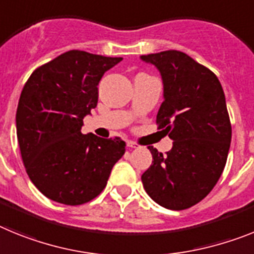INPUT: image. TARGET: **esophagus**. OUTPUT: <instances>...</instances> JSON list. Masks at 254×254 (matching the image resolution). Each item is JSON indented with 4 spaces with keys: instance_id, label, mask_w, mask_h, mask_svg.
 Masks as SVG:
<instances>
[{
    "instance_id": "1",
    "label": "esophagus",
    "mask_w": 254,
    "mask_h": 254,
    "mask_svg": "<svg viewBox=\"0 0 254 254\" xmlns=\"http://www.w3.org/2000/svg\"><path fill=\"white\" fill-rule=\"evenodd\" d=\"M127 147H130V148H139L140 145L138 143L133 142V140H127Z\"/></svg>"
}]
</instances>
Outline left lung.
Masks as SVG:
<instances>
[{
    "label": "left lung",
    "instance_id": "1",
    "mask_svg": "<svg viewBox=\"0 0 254 254\" xmlns=\"http://www.w3.org/2000/svg\"><path fill=\"white\" fill-rule=\"evenodd\" d=\"M164 83L156 123L173 142L162 154L149 145L152 165L142 175L149 197L169 209H187L212 190L224 171L231 124L219 79L206 66L176 50L143 55Z\"/></svg>",
    "mask_w": 254,
    "mask_h": 254
}]
</instances>
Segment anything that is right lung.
I'll return each instance as SVG.
<instances>
[{"label":"right lung","instance_id":"add662e5","mask_svg":"<svg viewBox=\"0 0 254 254\" xmlns=\"http://www.w3.org/2000/svg\"><path fill=\"white\" fill-rule=\"evenodd\" d=\"M123 57L71 50L39 66L21 90L16 134L26 174L42 194L67 206L87 203L105 189L125 153L119 136L81 134L96 109L98 83Z\"/></svg>","mask_w":254,"mask_h":254}]
</instances>
